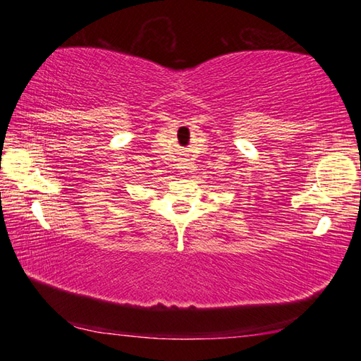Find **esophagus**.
<instances>
[{
  "instance_id": "obj_1",
  "label": "esophagus",
  "mask_w": 361,
  "mask_h": 361,
  "mask_svg": "<svg viewBox=\"0 0 361 361\" xmlns=\"http://www.w3.org/2000/svg\"><path fill=\"white\" fill-rule=\"evenodd\" d=\"M180 169L186 170V169H188V161H181V164H180Z\"/></svg>"
}]
</instances>
